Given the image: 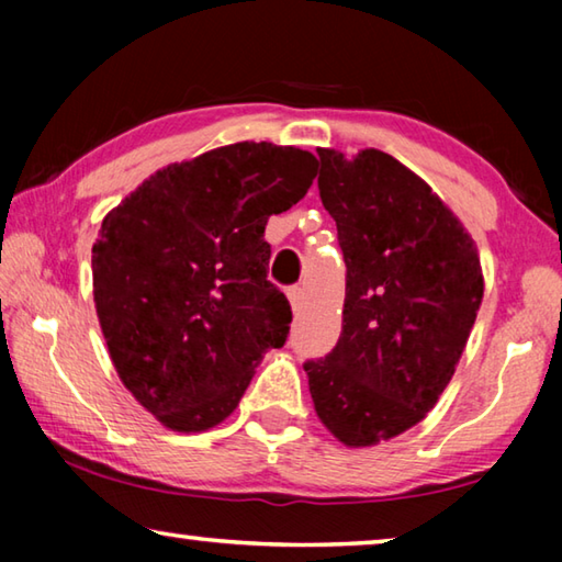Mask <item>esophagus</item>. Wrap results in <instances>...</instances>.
Wrapping results in <instances>:
<instances>
[{"mask_svg":"<svg viewBox=\"0 0 562 562\" xmlns=\"http://www.w3.org/2000/svg\"><path fill=\"white\" fill-rule=\"evenodd\" d=\"M288 297H290V304H292L294 315H300L302 307H304V290H302V288H292V290L288 292Z\"/></svg>","mask_w":562,"mask_h":562,"instance_id":"esophagus-1","label":"esophagus"}]
</instances>
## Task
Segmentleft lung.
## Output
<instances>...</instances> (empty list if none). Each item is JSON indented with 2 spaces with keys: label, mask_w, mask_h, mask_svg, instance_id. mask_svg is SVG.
Wrapping results in <instances>:
<instances>
[{
  "label": "left lung",
  "mask_w": 562,
  "mask_h": 562,
  "mask_svg": "<svg viewBox=\"0 0 562 562\" xmlns=\"http://www.w3.org/2000/svg\"><path fill=\"white\" fill-rule=\"evenodd\" d=\"M317 154L347 292L337 347L304 372L325 429L364 449L408 431L439 402L479 315L483 270L456 213L394 156Z\"/></svg>",
  "instance_id": "8db88e82"
}]
</instances>
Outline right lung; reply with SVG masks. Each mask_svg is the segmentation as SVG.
<instances>
[{
  "mask_svg": "<svg viewBox=\"0 0 562 562\" xmlns=\"http://www.w3.org/2000/svg\"><path fill=\"white\" fill-rule=\"evenodd\" d=\"M315 176L310 150L240 140L156 170L103 217L91 247L99 325L123 386L166 429L223 424L288 339L265 225Z\"/></svg>",
  "mask_w": 562,
  "mask_h": 562,
  "instance_id": "1",
  "label": "right lung"
}]
</instances>
